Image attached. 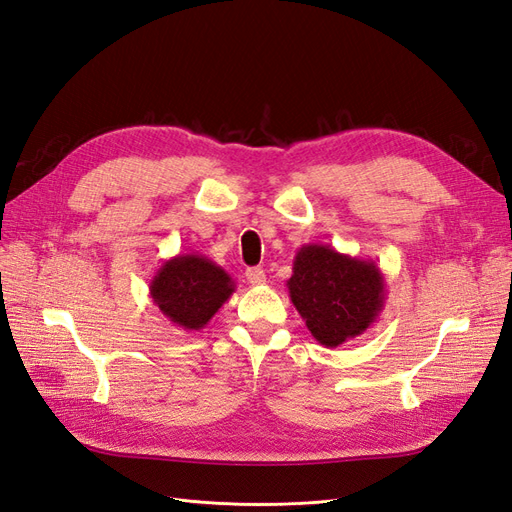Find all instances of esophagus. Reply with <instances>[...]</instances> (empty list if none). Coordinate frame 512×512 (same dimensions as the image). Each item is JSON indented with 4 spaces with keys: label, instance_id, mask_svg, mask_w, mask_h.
<instances>
[{
    "label": "esophagus",
    "instance_id": "34e87169",
    "mask_svg": "<svg viewBox=\"0 0 512 512\" xmlns=\"http://www.w3.org/2000/svg\"><path fill=\"white\" fill-rule=\"evenodd\" d=\"M245 277H247V282H250L252 286H260V284H265V282H267V275H265V271L258 269V267L247 269V271H245Z\"/></svg>",
    "mask_w": 512,
    "mask_h": 512
}]
</instances>
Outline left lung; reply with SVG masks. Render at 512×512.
Segmentation results:
<instances>
[{
    "label": "left lung",
    "instance_id": "obj_1",
    "mask_svg": "<svg viewBox=\"0 0 512 512\" xmlns=\"http://www.w3.org/2000/svg\"><path fill=\"white\" fill-rule=\"evenodd\" d=\"M286 286L305 327L327 348L363 335L384 309L386 284L376 262L322 243L301 247Z\"/></svg>",
    "mask_w": 512,
    "mask_h": 512
}]
</instances>
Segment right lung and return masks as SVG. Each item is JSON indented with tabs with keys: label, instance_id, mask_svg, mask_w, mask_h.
Masks as SVG:
<instances>
[{
	"label": "right lung",
	"instance_id": "1",
	"mask_svg": "<svg viewBox=\"0 0 512 512\" xmlns=\"http://www.w3.org/2000/svg\"><path fill=\"white\" fill-rule=\"evenodd\" d=\"M235 292L232 277L203 254H177L153 275L149 297L183 331L205 329Z\"/></svg>",
	"mask_w": 512,
	"mask_h": 512
}]
</instances>
